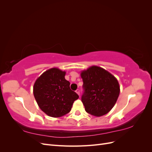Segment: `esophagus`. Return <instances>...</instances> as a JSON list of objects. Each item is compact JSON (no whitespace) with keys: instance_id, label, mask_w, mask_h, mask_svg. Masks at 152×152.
Here are the masks:
<instances>
[{"instance_id":"34e87169","label":"esophagus","mask_w":152,"mask_h":152,"mask_svg":"<svg viewBox=\"0 0 152 152\" xmlns=\"http://www.w3.org/2000/svg\"><path fill=\"white\" fill-rule=\"evenodd\" d=\"M75 92H76L77 94L78 95H80V90H79V89H77V90L75 91Z\"/></svg>"}]
</instances>
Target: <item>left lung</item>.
Segmentation results:
<instances>
[{
  "instance_id": "8db88e82",
  "label": "left lung",
  "mask_w": 152,
  "mask_h": 152,
  "mask_svg": "<svg viewBox=\"0 0 152 152\" xmlns=\"http://www.w3.org/2000/svg\"><path fill=\"white\" fill-rule=\"evenodd\" d=\"M86 111L96 117L103 116L114 107L120 93L118 80L104 69L92 66L81 72Z\"/></svg>"
}]
</instances>
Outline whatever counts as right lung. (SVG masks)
I'll return each mask as SVG.
<instances>
[{
    "mask_svg": "<svg viewBox=\"0 0 152 152\" xmlns=\"http://www.w3.org/2000/svg\"><path fill=\"white\" fill-rule=\"evenodd\" d=\"M66 72L53 68L44 72L34 85V95L39 108L52 117H60L70 112L73 102L79 98L70 88L65 78Z\"/></svg>",
    "mask_w": 152,
    "mask_h": 152,
    "instance_id": "add662e5",
    "label": "right lung"
}]
</instances>
